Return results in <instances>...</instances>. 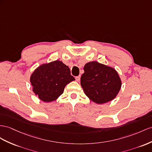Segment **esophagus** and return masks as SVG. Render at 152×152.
<instances>
[{
	"mask_svg": "<svg viewBox=\"0 0 152 152\" xmlns=\"http://www.w3.org/2000/svg\"><path fill=\"white\" fill-rule=\"evenodd\" d=\"M80 77H81V76H76V81H77V82H79V81H80Z\"/></svg>",
	"mask_w": 152,
	"mask_h": 152,
	"instance_id": "34e87169",
	"label": "esophagus"
}]
</instances>
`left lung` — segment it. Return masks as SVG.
Segmentation results:
<instances>
[{"label": "left lung", "instance_id": "8db88e82", "mask_svg": "<svg viewBox=\"0 0 152 152\" xmlns=\"http://www.w3.org/2000/svg\"><path fill=\"white\" fill-rule=\"evenodd\" d=\"M81 85L88 98L97 104L113 100L121 87V80L115 69L98 61H91L84 66Z\"/></svg>", "mask_w": 152, "mask_h": 152}]
</instances>
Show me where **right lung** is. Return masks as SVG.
Wrapping results in <instances>:
<instances>
[{
	"label": "right lung",
	"mask_w": 152,
	"mask_h": 152,
	"mask_svg": "<svg viewBox=\"0 0 152 152\" xmlns=\"http://www.w3.org/2000/svg\"><path fill=\"white\" fill-rule=\"evenodd\" d=\"M74 80L68 66L60 60L40 65L30 77L33 91L44 102L58 99L63 94L66 85Z\"/></svg>",
	"instance_id": "obj_1"
}]
</instances>
